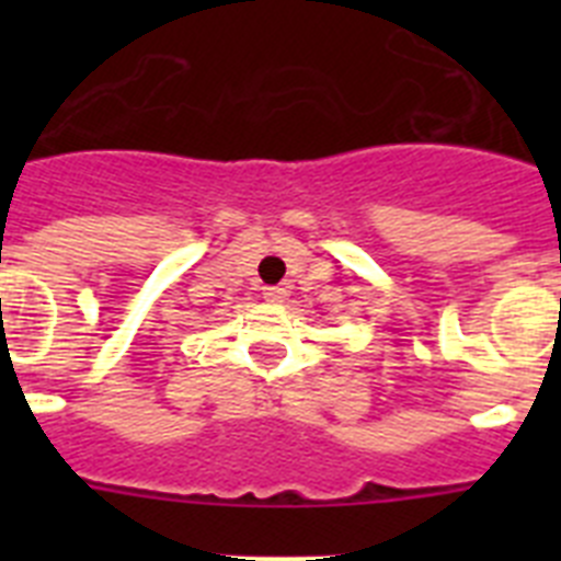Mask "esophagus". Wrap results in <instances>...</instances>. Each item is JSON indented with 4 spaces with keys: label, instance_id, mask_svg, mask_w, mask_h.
Listing matches in <instances>:
<instances>
[{
    "label": "esophagus",
    "instance_id": "obj_1",
    "mask_svg": "<svg viewBox=\"0 0 561 561\" xmlns=\"http://www.w3.org/2000/svg\"><path fill=\"white\" fill-rule=\"evenodd\" d=\"M264 297L270 304H284L286 297H289V286L280 284V286H264Z\"/></svg>",
    "mask_w": 561,
    "mask_h": 561
}]
</instances>
